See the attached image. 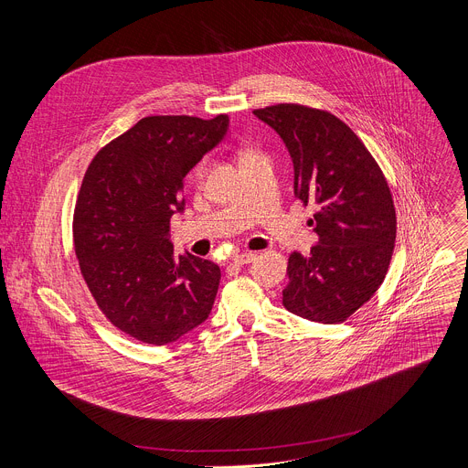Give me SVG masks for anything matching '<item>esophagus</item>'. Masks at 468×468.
<instances>
[{"label":"esophagus","mask_w":468,"mask_h":468,"mask_svg":"<svg viewBox=\"0 0 468 468\" xmlns=\"http://www.w3.org/2000/svg\"><path fill=\"white\" fill-rule=\"evenodd\" d=\"M255 259H257V253H253V251H244V253H239V255L233 257V261L237 264H248V262H251Z\"/></svg>","instance_id":"obj_1"}]
</instances>
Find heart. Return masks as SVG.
I'll use <instances>...</instances> for the list:
<instances>
[{"mask_svg": "<svg viewBox=\"0 0 468 468\" xmlns=\"http://www.w3.org/2000/svg\"><path fill=\"white\" fill-rule=\"evenodd\" d=\"M204 170H206V165H204V163H199L197 166H194V168H192V172H190L188 179H190L192 183H197L199 179L204 177Z\"/></svg>", "mask_w": 468, "mask_h": 468, "instance_id": "1", "label": "heart"}]
</instances>
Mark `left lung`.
<instances>
[{"label": "left lung", "instance_id": "1", "mask_svg": "<svg viewBox=\"0 0 468 468\" xmlns=\"http://www.w3.org/2000/svg\"><path fill=\"white\" fill-rule=\"evenodd\" d=\"M283 139L294 165V196L316 213L318 244L292 251L283 291L287 311L341 324L365 305L388 271L396 211L387 179L356 133L335 114L300 103L255 109Z\"/></svg>", "mask_w": 468, "mask_h": 468}]
</instances>
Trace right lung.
<instances>
[{
    "label": "right lung",
    "mask_w": 468,
    "mask_h": 468,
    "mask_svg": "<svg viewBox=\"0 0 468 468\" xmlns=\"http://www.w3.org/2000/svg\"><path fill=\"white\" fill-rule=\"evenodd\" d=\"M229 118L146 116L90 161L74 209L81 276L105 318L163 346L207 320L218 264L176 255L170 218L183 211V177L226 135Z\"/></svg>",
    "instance_id": "obj_1"
}]
</instances>
